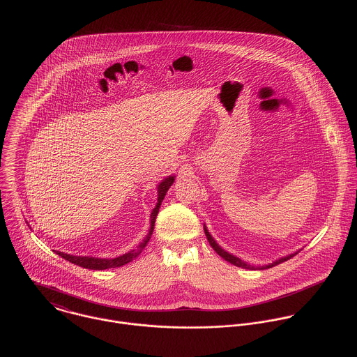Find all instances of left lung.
I'll return each mask as SVG.
<instances>
[{"label":"left lung","instance_id":"1","mask_svg":"<svg viewBox=\"0 0 357 357\" xmlns=\"http://www.w3.org/2000/svg\"><path fill=\"white\" fill-rule=\"evenodd\" d=\"M204 234H206V238H207V241H208V243H210V246L214 249V252L217 253V255H220V257H222L225 261H228V262H231V264H234V265H236V266H239V268H245V269H268V268H272V266H275V265H278V264H280V262H284V261H287V259H290L291 257H294V255H297V253H294V255H286V257H282V258H279V259H276V261H273L272 264H268V265H262V266H253V265H250V264H248V262H245V261H242L241 258H238V257H235V255H229L228 252H225L222 248H220L218 245H217V242L213 239V236L208 234V231H207V228L204 227Z\"/></svg>","mask_w":357,"mask_h":357}]
</instances>
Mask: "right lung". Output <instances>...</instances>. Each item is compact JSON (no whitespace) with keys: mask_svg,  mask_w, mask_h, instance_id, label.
I'll use <instances>...</instances> for the list:
<instances>
[{"mask_svg":"<svg viewBox=\"0 0 357 357\" xmlns=\"http://www.w3.org/2000/svg\"><path fill=\"white\" fill-rule=\"evenodd\" d=\"M174 181V176H167L165 180H162L159 184H158V204L153 207V213H151V227H150V231L147 234V236L144 238V241L137 246V249L135 250H130L129 253L126 255H119L116 258H96V257H82V255H66L63 252H56V255H60L61 258L75 264V265H79L82 268H86V269H95V271H102V269H109V268H116V266H122L128 262H130L133 258H136L137 255H140L143 252V249L147 246L151 235H153V225H155V218L158 215V211H159V207L162 204V201L167 192V190L170 188V185L173 184ZM54 252V250H53Z\"/></svg>","mask_w":357,"mask_h":357,"instance_id":"right-lung-1","label":"right lung"}]
</instances>
